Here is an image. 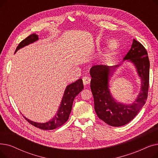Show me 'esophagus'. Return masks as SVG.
Instances as JSON below:
<instances>
[{"label":"esophagus","mask_w":158,"mask_h":158,"mask_svg":"<svg viewBox=\"0 0 158 158\" xmlns=\"http://www.w3.org/2000/svg\"><path fill=\"white\" fill-rule=\"evenodd\" d=\"M82 82H83V84L85 85H87L89 84L90 82V78L89 77H84L82 78Z\"/></svg>","instance_id":"esophagus-1"}]
</instances>
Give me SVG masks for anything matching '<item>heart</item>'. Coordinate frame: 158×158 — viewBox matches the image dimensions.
I'll return each mask as SVG.
<instances>
[{"instance_id":"1","label":"heart","mask_w":158,"mask_h":158,"mask_svg":"<svg viewBox=\"0 0 158 158\" xmlns=\"http://www.w3.org/2000/svg\"><path fill=\"white\" fill-rule=\"evenodd\" d=\"M118 43L115 40H110L107 44V49L110 52H113L118 48Z\"/></svg>"}]
</instances>
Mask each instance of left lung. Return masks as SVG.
I'll return each instance as SVG.
<instances>
[{
	"label": "left lung",
	"instance_id": "8db88e82",
	"mask_svg": "<svg viewBox=\"0 0 158 158\" xmlns=\"http://www.w3.org/2000/svg\"><path fill=\"white\" fill-rule=\"evenodd\" d=\"M125 61L134 64L141 80L139 93L130 104L117 101L110 92L111 72L120 64L111 66L95 65L89 70L92 77L90 88L94 98L95 111L99 118L113 127L124 126L133 119L145 104L148 95L150 62L146 49L133 39L131 49L123 59V61Z\"/></svg>",
	"mask_w": 158,
	"mask_h": 158
}]
</instances>
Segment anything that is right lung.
<instances>
[{
    "instance_id": "1",
    "label": "right lung",
    "mask_w": 158,
    "mask_h": 158,
    "mask_svg": "<svg viewBox=\"0 0 158 158\" xmlns=\"http://www.w3.org/2000/svg\"><path fill=\"white\" fill-rule=\"evenodd\" d=\"M39 40L38 35L32 34L22 40L16 48L15 53L17 52L19 49L26 47L29 44H33ZM84 86L82 79L77 80L76 82L69 85L66 87L63 94V96L61 104L57 110L54 117L45 123H39L33 122L26 117L24 118L28 121L29 123L32 124L38 128L43 130H53L61 126L66 121L68 120L70 114L72 111V104L74 98L83 89Z\"/></svg>"
}]
</instances>
